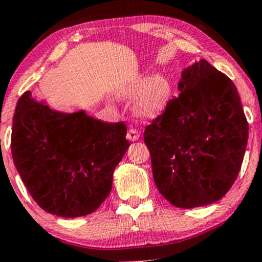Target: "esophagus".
Returning <instances> with one entry per match:
<instances>
[{
	"mask_svg": "<svg viewBox=\"0 0 262 262\" xmlns=\"http://www.w3.org/2000/svg\"><path fill=\"white\" fill-rule=\"evenodd\" d=\"M127 139L129 141H137L139 139V133L135 129H129L127 133Z\"/></svg>",
	"mask_w": 262,
	"mask_h": 262,
	"instance_id": "esophagus-1",
	"label": "esophagus"
}]
</instances>
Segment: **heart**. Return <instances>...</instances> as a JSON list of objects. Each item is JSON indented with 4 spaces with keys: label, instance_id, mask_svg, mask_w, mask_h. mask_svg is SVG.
<instances>
[{
    "label": "heart",
    "instance_id": "heart-1",
    "mask_svg": "<svg viewBox=\"0 0 262 262\" xmlns=\"http://www.w3.org/2000/svg\"><path fill=\"white\" fill-rule=\"evenodd\" d=\"M173 95L172 82L166 75L145 73L134 74L116 90L117 98L122 101L133 99L132 108L141 119H155L165 113Z\"/></svg>",
    "mask_w": 262,
    "mask_h": 262
}]
</instances>
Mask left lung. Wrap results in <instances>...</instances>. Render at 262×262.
Wrapping results in <instances>:
<instances>
[{
	"mask_svg": "<svg viewBox=\"0 0 262 262\" xmlns=\"http://www.w3.org/2000/svg\"><path fill=\"white\" fill-rule=\"evenodd\" d=\"M179 97L144 132L159 192L194 208L225 196L239 175L249 125L235 85L201 59L181 71Z\"/></svg>",
	"mask_w": 262,
	"mask_h": 262,
	"instance_id": "left-lung-1",
	"label": "left lung"
}]
</instances>
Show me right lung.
Here are the masks:
<instances>
[{
	"mask_svg": "<svg viewBox=\"0 0 262 262\" xmlns=\"http://www.w3.org/2000/svg\"><path fill=\"white\" fill-rule=\"evenodd\" d=\"M123 122L103 123L83 110L54 111L27 91L17 102L11 150L14 166L40 208L77 218L108 197L117 165L127 151Z\"/></svg>",
	"mask_w": 262,
	"mask_h": 262,
	"instance_id": "1",
	"label": "right lung"
}]
</instances>
